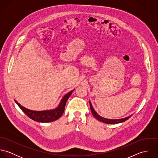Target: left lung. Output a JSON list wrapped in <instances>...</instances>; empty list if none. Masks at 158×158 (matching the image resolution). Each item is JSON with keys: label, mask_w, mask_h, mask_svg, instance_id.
Here are the masks:
<instances>
[{"label": "left lung", "mask_w": 158, "mask_h": 158, "mask_svg": "<svg viewBox=\"0 0 158 158\" xmlns=\"http://www.w3.org/2000/svg\"><path fill=\"white\" fill-rule=\"evenodd\" d=\"M89 104H90V111H91V113L92 114V115L97 120H98L99 121H100L102 122H103L105 123H107V124H117V123H122V122H123L126 121L127 120L130 118L133 115V114H131V115H130L128 117H127L125 118H119V119H110V118H105V117H103L100 116V115H98L97 113L95 112V111L94 110V108H93V107L92 106L90 101H89Z\"/></svg>", "instance_id": "8db88e82"}]
</instances>
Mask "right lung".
Instances as JSON below:
<instances>
[{"label":"right lung","instance_id":"obj_1","mask_svg":"<svg viewBox=\"0 0 158 158\" xmlns=\"http://www.w3.org/2000/svg\"><path fill=\"white\" fill-rule=\"evenodd\" d=\"M74 90H71L68 94H66L61 99L60 104L58 106L53 109L50 110H46V111H33L28 109L25 108L22 105H21L16 100H15L16 103L18 105V106L21 109L23 113H25L29 118L31 119L41 123H47V122H51L58 119L64 113L65 106L66 102L68 101L69 97L72 94V92Z\"/></svg>","mask_w":158,"mask_h":158}]
</instances>
